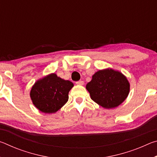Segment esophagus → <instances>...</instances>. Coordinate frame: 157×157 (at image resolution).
I'll use <instances>...</instances> for the list:
<instances>
[{
  "instance_id": "esophagus-1",
  "label": "esophagus",
  "mask_w": 157,
  "mask_h": 157,
  "mask_svg": "<svg viewBox=\"0 0 157 157\" xmlns=\"http://www.w3.org/2000/svg\"><path fill=\"white\" fill-rule=\"evenodd\" d=\"M75 83H76V84H78V85H80V86H82V85H83V84H84V82H83V81H82V80H79V81L76 82Z\"/></svg>"
}]
</instances>
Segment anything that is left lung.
<instances>
[{
    "label": "left lung",
    "instance_id": "obj_1",
    "mask_svg": "<svg viewBox=\"0 0 157 157\" xmlns=\"http://www.w3.org/2000/svg\"><path fill=\"white\" fill-rule=\"evenodd\" d=\"M86 89L91 100L109 109L118 107L125 100L129 93L130 84L120 71L108 68L95 73Z\"/></svg>",
    "mask_w": 157,
    "mask_h": 157
}]
</instances>
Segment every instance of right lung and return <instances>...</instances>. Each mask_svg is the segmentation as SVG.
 <instances>
[{"mask_svg":"<svg viewBox=\"0 0 157 157\" xmlns=\"http://www.w3.org/2000/svg\"><path fill=\"white\" fill-rule=\"evenodd\" d=\"M74 84L55 73H50L35 82L30 95L35 107L45 113L57 112L68 100V93Z\"/></svg>","mask_w":157,"mask_h":157,"instance_id":"add662e5","label":"right lung"}]
</instances>
